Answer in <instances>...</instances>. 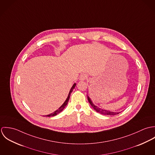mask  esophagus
Returning <instances> with one entry per match:
<instances>
[{
    "instance_id": "esophagus-1",
    "label": "esophagus",
    "mask_w": 155,
    "mask_h": 155,
    "mask_svg": "<svg viewBox=\"0 0 155 155\" xmlns=\"http://www.w3.org/2000/svg\"><path fill=\"white\" fill-rule=\"evenodd\" d=\"M87 79V75L85 74H81V75L80 76V77H79L80 81H85V80H86Z\"/></svg>"
}]
</instances>
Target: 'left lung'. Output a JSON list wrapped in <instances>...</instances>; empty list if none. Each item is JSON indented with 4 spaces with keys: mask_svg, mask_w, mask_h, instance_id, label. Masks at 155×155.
<instances>
[{
    "mask_svg": "<svg viewBox=\"0 0 155 155\" xmlns=\"http://www.w3.org/2000/svg\"><path fill=\"white\" fill-rule=\"evenodd\" d=\"M87 97H88V100L89 103H90V104L91 105V106L92 107V108L96 111L97 112L100 113V114H105V115H116V114H119L120 112H113V111H110L109 110H104V109H101L99 107H98L97 106H95L92 101L91 100L90 98L87 95Z\"/></svg>",
    "mask_w": 155,
    "mask_h": 155,
    "instance_id": "8db88e82",
    "label": "left lung"
}]
</instances>
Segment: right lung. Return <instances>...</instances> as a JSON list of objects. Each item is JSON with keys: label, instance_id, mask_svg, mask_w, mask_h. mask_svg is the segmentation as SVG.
Here are the masks:
<instances>
[{"label": "right lung", "instance_id": "right-lung-1", "mask_svg": "<svg viewBox=\"0 0 155 155\" xmlns=\"http://www.w3.org/2000/svg\"><path fill=\"white\" fill-rule=\"evenodd\" d=\"M76 84H73V85L72 86V87H71V88L70 89V92H69V94H68V97H67V98L66 100V101H64V103L62 104V106L58 109H57V110L55 111L54 112H53V113H51V114H48V115H46V116H48V117H51V116H56L57 114H58V113H60V112H61L63 110V109L65 108V107L66 106L67 104V103H68V100H69V99H70V94L72 92V91H73V89L75 88V87H76Z\"/></svg>", "mask_w": 155, "mask_h": 155}]
</instances>
